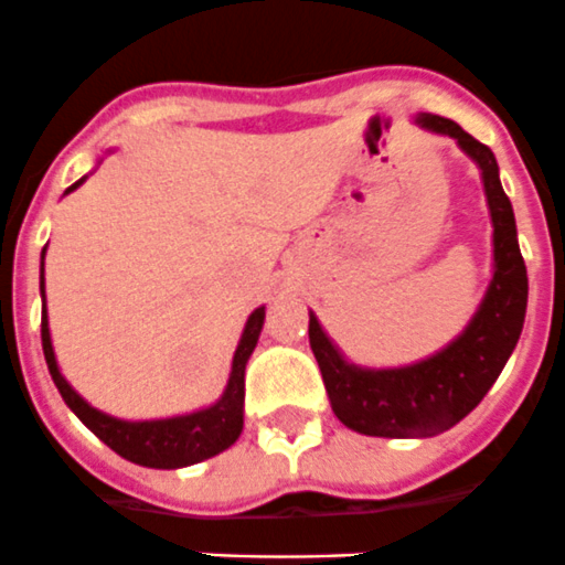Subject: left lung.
Listing matches in <instances>:
<instances>
[{"instance_id":"1","label":"left lung","mask_w":565,"mask_h":565,"mask_svg":"<svg viewBox=\"0 0 565 565\" xmlns=\"http://www.w3.org/2000/svg\"><path fill=\"white\" fill-rule=\"evenodd\" d=\"M416 126L454 137L481 171L492 222V278L467 327L430 358L371 369L345 358L309 312V345L323 374L329 403L345 428L383 439H428L445 434L484 399L510 360L523 318L530 278L518 247L515 213L501 188L495 154L454 120L422 111Z\"/></svg>"}]
</instances>
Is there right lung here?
Segmentation results:
<instances>
[{"label": "right lung", "mask_w": 565, "mask_h": 565, "mask_svg": "<svg viewBox=\"0 0 565 565\" xmlns=\"http://www.w3.org/2000/svg\"><path fill=\"white\" fill-rule=\"evenodd\" d=\"M84 180L86 177L73 182L64 194L75 191ZM44 253H47V247L42 250V284H39V289H42V349L50 377H53L58 394L64 396L67 408L115 454L135 461V465L154 467V470H177V467L196 465V461H205L227 450L245 428V365L256 349L258 334H262L264 307L253 309L245 329H242V338H238L236 352H233L231 377H227L225 391L216 403L191 411V414L166 416V419H118V416L93 408L61 374L53 352V338H50L47 301H44Z\"/></svg>", "instance_id": "add662e5"}]
</instances>
